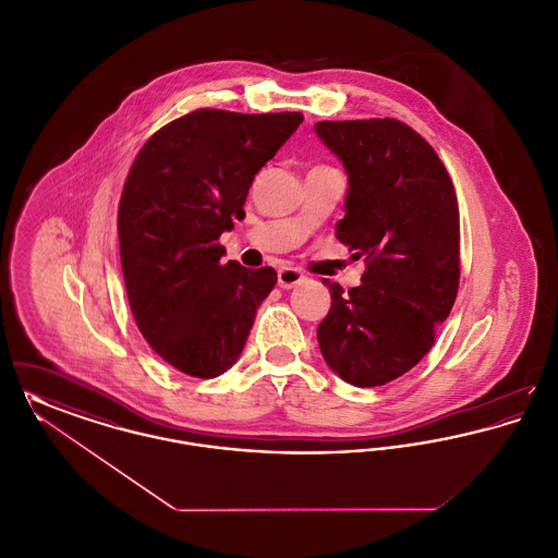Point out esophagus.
Listing matches in <instances>:
<instances>
[{
  "label": "esophagus",
  "instance_id": "esophagus-1",
  "mask_svg": "<svg viewBox=\"0 0 558 558\" xmlns=\"http://www.w3.org/2000/svg\"><path fill=\"white\" fill-rule=\"evenodd\" d=\"M305 280V274L299 271L296 267H282L278 271V287L280 289H292Z\"/></svg>",
  "mask_w": 558,
  "mask_h": 558
}]
</instances>
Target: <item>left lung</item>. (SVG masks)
Here are the masks:
<instances>
[{
  "label": "left lung",
  "mask_w": 558,
  "mask_h": 558,
  "mask_svg": "<svg viewBox=\"0 0 558 558\" xmlns=\"http://www.w3.org/2000/svg\"><path fill=\"white\" fill-rule=\"evenodd\" d=\"M319 140L349 175L337 239L364 257L362 284L324 280L332 305L318 326L326 364L355 387L414 368L450 316L460 284V213L450 173L398 119L319 121Z\"/></svg>",
  "instance_id": "left-lung-1"
}]
</instances>
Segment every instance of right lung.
<instances>
[{
    "label": "right lung",
    "instance_id": "obj_1",
    "mask_svg": "<svg viewBox=\"0 0 558 558\" xmlns=\"http://www.w3.org/2000/svg\"><path fill=\"white\" fill-rule=\"evenodd\" d=\"M301 121L198 108L153 133L133 160L117 215L128 299L148 345L184 374L232 368L278 280L274 267L221 264L219 236L244 217L257 171Z\"/></svg>",
    "mask_w": 558,
    "mask_h": 558
}]
</instances>
